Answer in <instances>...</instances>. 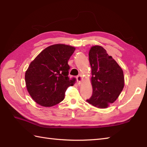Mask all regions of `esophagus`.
Segmentation results:
<instances>
[{
    "instance_id": "1",
    "label": "esophagus",
    "mask_w": 147,
    "mask_h": 147,
    "mask_svg": "<svg viewBox=\"0 0 147 147\" xmlns=\"http://www.w3.org/2000/svg\"><path fill=\"white\" fill-rule=\"evenodd\" d=\"M76 80H77V82H78V83L81 84V83H82V76L81 75L78 76L76 77Z\"/></svg>"
}]
</instances>
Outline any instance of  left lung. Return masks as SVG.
Returning a JSON list of instances; mask_svg holds the SVG:
<instances>
[{"label": "left lung", "mask_w": 147, "mask_h": 147, "mask_svg": "<svg viewBox=\"0 0 147 147\" xmlns=\"http://www.w3.org/2000/svg\"><path fill=\"white\" fill-rule=\"evenodd\" d=\"M89 61L92 68L93 93L86 101L97 108H107L116 100L124 88L123 69L99 45L90 49Z\"/></svg>", "instance_id": "obj_1"}]
</instances>
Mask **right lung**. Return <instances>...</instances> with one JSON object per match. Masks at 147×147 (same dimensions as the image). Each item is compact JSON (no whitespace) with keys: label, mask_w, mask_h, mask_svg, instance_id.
Wrapping results in <instances>:
<instances>
[{"label":"right lung","mask_w":147,"mask_h":147,"mask_svg":"<svg viewBox=\"0 0 147 147\" xmlns=\"http://www.w3.org/2000/svg\"><path fill=\"white\" fill-rule=\"evenodd\" d=\"M75 48L64 44H55L45 49L31 62L25 73L27 90L37 104L52 107L63 100L70 80L68 61Z\"/></svg>","instance_id":"1"}]
</instances>
